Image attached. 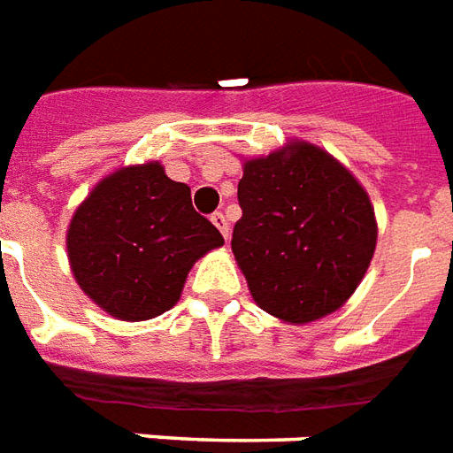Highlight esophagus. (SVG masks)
Wrapping results in <instances>:
<instances>
[{
    "instance_id": "1",
    "label": "esophagus",
    "mask_w": 453,
    "mask_h": 453,
    "mask_svg": "<svg viewBox=\"0 0 453 453\" xmlns=\"http://www.w3.org/2000/svg\"><path fill=\"white\" fill-rule=\"evenodd\" d=\"M211 223L220 230V235L226 237V240L230 237V223H227V218L223 216V213H213V216H211Z\"/></svg>"
}]
</instances>
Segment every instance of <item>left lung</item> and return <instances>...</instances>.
Returning <instances> with one entry per match:
<instances>
[{"label":"left lung","instance_id":"1","mask_svg":"<svg viewBox=\"0 0 453 453\" xmlns=\"http://www.w3.org/2000/svg\"><path fill=\"white\" fill-rule=\"evenodd\" d=\"M233 254L254 303L303 326L350 300L377 247L370 194L329 150L288 139L244 158Z\"/></svg>","mask_w":453,"mask_h":453}]
</instances>
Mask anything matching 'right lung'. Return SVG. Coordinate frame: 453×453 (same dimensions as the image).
Returning <instances> with one entry per match:
<instances>
[{
  "mask_svg": "<svg viewBox=\"0 0 453 453\" xmlns=\"http://www.w3.org/2000/svg\"><path fill=\"white\" fill-rule=\"evenodd\" d=\"M223 235L192 206V189L158 160L117 167L76 206L66 257L90 303L119 321L175 307L196 261Z\"/></svg>",
  "mask_w": 453,
  "mask_h": 453,
  "instance_id": "1",
  "label": "right lung"
}]
</instances>
